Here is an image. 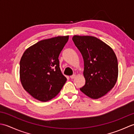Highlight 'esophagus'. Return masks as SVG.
<instances>
[{"instance_id": "1", "label": "esophagus", "mask_w": 134, "mask_h": 134, "mask_svg": "<svg viewBox=\"0 0 134 134\" xmlns=\"http://www.w3.org/2000/svg\"><path fill=\"white\" fill-rule=\"evenodd\" d=\"M76 77V75H71V76H70V78L71 79H74Z\"/></svg>"}]
</instances>
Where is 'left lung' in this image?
<instances>
[{"label":"left lung","mask_w":134,"mask_h":134,"mask_svg":"<svg viewBox=\"0 0 134 134\" xmlns=\"http://www.w3.org/2000/svg\"><path fill=\"white\" fill-rule=\"evenodd\" d=\"M72 40L84 61L86 83L81 91L92 99L102 97L115 86L118 80V63L114 51L93 36L75 35Z\"/></svg>","instance_id":"left-lung-1"}]
</instances>
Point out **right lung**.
<instances>
[{"mask_svg":"<svg viewBox=\"0 0 134 134\" xmlns=\"http://www.w3.org/2000/svg\"><path fill=\"white\" fill-rule=\"evenodd\" d=\"M69 36L40 41L26 49L20 60L22 87L33 98L46 102L60 92L67 78L59 67V56Z\"/></svg>","mask_w":134,"mask_h":134,"instance_id":"add662e5","label":"right lung"}]
</instances>
